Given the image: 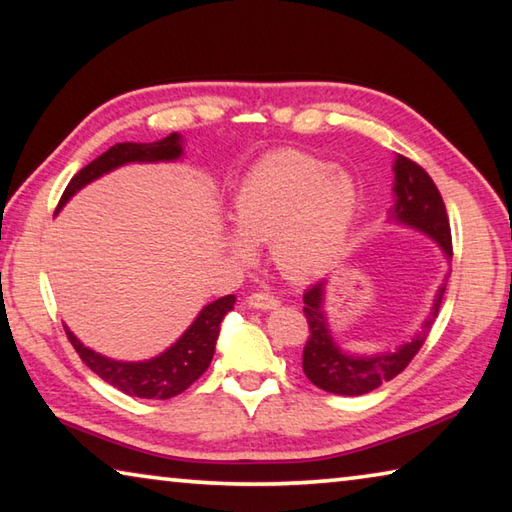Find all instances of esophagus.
I'll list each match as a JSON object with an SVG mask.
<instances>
[{
  "instance_id": "34e87169",
  "label": "esophagus",
  "mask_w": 512,
  "mask_h": 512,
  "mask_svg": "<svg viewBox=\"0 0 512 512\" xmlns=\"http://www.w3.org/2000/svg\"><path fill=\"white\" fill-rule=\"evenodd\" d=\"M277 305H280V300L271 296V293H253V296L248 298V307H253V309L268 311V309H275Z\"/></svg>"
}]
</instances>
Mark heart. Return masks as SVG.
Wrapping results in <instances>:
<instances>
[{"label":"heart","instance_id":"b5f03b06","mask_svg":"<svg viewBox=\"0 0 512 512\" xmlns=\"http://www.w3.org/2000/svg\"><path fill=\"white\" fill-rule=\"evenodd\" d=\"M352 173L302 151H275L253 164L232 198L235 228L223 246L237 262L271 244V259L289 280L327 273L345 253L359 214Z\"/></svg>","mask_w":512,"mask_h":512}]
</instances>
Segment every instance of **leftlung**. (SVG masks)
I'll use <instances>...</instances> for the list:
<instances>
[{"mask_svg":"<svg viewBox=\"0 0 512 512\" xmlns=\"http://www.w3.org/2000/svg\"><path fill=\"white\" fill-rule=\"evenodd\" d=\"M393 176V205L388 210L386 223L402 225V228L415 230L431 239L449 264L452 262V230H449L443 198H440V192L433 185L429 173L409 158H404V155H397L393 162ZM449 273L452 271H447L427 318L415 329V334L397 343L395 348H384L379 352H354L343 348L334 339L327 314L329 280L316 282L302 296L311 332L305 352H302V370H305L307 379L327 393L354 397L375 391L384 381H391L400 375L418 354L422 343L427 341L433 320L438 318Z\"/></svg>","mask_w":512,"mask_h":512,"instance_id":"8db88e82","label":"left lung"}]
</instances>
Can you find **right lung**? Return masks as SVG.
<instances>
[{
  "label": "right lung",
  "instance_id": "1",
  "mask_svg": "<svg viewBox=\"0 0 512 512\" xmlns=\"http://www.w3.org/2000/svg\"><path fill=\"white\" fill-rule=\"evenodd\" d=\"M185 155L183 135L171 133L158 142H119L108 149L97 160H92L88 167H83L76 176L69 180L63 198H60L58 210L69 203V198L81 192L85 185L94 183L106 173L115 171L126 164H144V162H176ZM56 210V212H58ZM235 296H223L212 300L198 311L183 334L173 341L167 350L155 354L151 359L142 361H121L101 354L97 350L83 345L79 336L65 325L67 339L72 341L74 350L79 352L85 366L108 381L110 386L119 388L121 393L142 400H169L183 391H187L194 381L210 368L216 339L221 332V320L228 311L235 309Z\"/></svg>",
  "mask_w": 512,
  "mask_h": 512
}]
</instances>
